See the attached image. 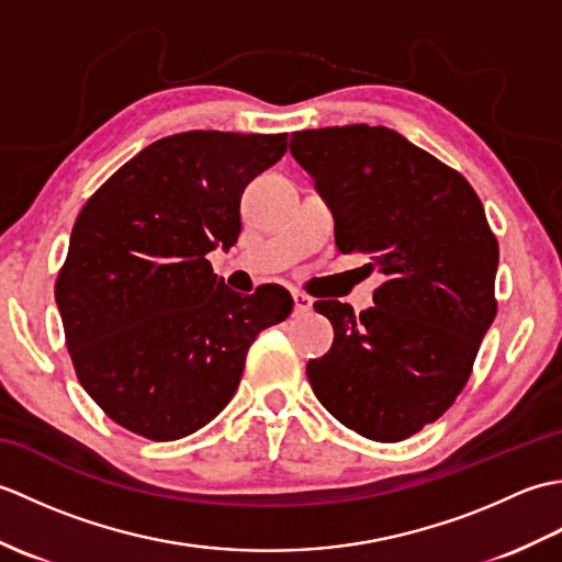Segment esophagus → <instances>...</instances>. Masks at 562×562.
<instances>
[{"mask_svg":"<svg viewBox=\"0 0 562 562\" xmlns=\"http://www.w3.org/2000/svg\"><path fill=\"white\" fill-rule=\"evenodd\" d=\"M292 300H294V314H308V312H312L314 302L308 300L306 294H302V292H292Z\"/></svg>","mask_w":562,"mask_h":562,"instance_id":"1","label":"esophagus"}]
</instances>
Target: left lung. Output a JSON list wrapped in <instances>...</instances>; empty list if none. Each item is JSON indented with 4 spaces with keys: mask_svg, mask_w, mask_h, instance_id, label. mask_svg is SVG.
Masks as SVG:
<instances>
[{
    "mask_svg": "<svg viewBox=\"0 0 562 562\" xmlns=\"http://www.w3.org/2000/svg\"><path fill=\"white\" fill-rule=\"evenodd\" d=\"M342 254L384 274L374 304L316 302L336 338L306 364L316 398L357 435L401 441L451 408L497 314V238L465 178L389 127L292 135Z\"/></svg>",
    "mask_w": 562,
    "mask_h": 562,
    "instance_id": "8db88e82",
    "label": "left lung"
}]
</instances>
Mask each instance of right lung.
<instances>
[{
  "instance_id": "add662e5",
  "label": "right lung",
  "mask_w": 562,
  "mask_h": 562,
  "mask_svg": "<svg viewBox=\"0 0 562 562\" xmlns=\"http://www.w3.org/2000/svg\"><path fill=\"white\" fill-rule=\"evenodd\" d=\"M288 151V133L193 130L154 142L87 205L55 302L83 391L151 441L198 432L232 401L258 333L292 314L278 284L241 296L205 258L241 234V193Z\"/></svg>"
}]
</instances>
